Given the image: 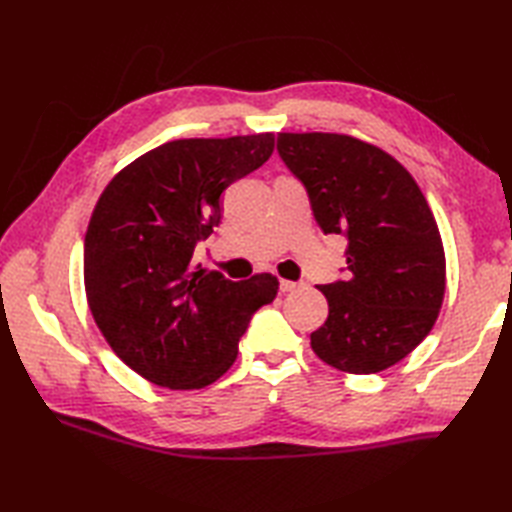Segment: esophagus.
I'll return each mask as SVG.
<instances>
[{
	"label": "esophagus",
	"instance_id": "esophagus-1",
	"mask_svg": "<svg viewBox=\"0 0 512 512\" xmlns=\"http://www.w3.org/2000/svg\"><path fill=\"white\" fill-rule=\"evenodd\" d=\"M279 288H281V292H295V290H299V288H301V284H297V281H288V279H281V284H279Z\"/></svg>",
	"mask_w": 512,
	"mask_h": 512
}]
</instances>
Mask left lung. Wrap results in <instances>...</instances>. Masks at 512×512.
<instances>
[{"label":"left lung","mask_w":512,"mask_h":512,"mask_svg":"<svg viewBox=\"0 0 512 512\" xmlns=\"http://www.w3.org/2000/svg\"><path fill=\"white\" fill-rule=\"evenodd\" d=\"M325 235L347 239L343 281L321 286L330 314L310 345L347 374H376L422 343L438 319L447 259L427 198L400 162L345 134H277Z\"/></svg>","instance_id":"left-lung-1"}]
</instances>
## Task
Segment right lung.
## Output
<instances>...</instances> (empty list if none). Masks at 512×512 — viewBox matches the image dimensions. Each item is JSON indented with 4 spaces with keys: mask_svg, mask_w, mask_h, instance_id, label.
<instances>
[{
    "mask_svg": "<svg viewBox=\"0 0 512 512\" xmlns=\"http://www.w3.org/2000/svg\"><path fill=\"white\" fill-rule=\"evenodd\" d=\"M273 134L182 138L129 162L96 202L83 248L85 295L114 354L167 389L228 372L253 314L277 297L270 273L228 281L193 264L220 224V195L264 165Z\"/></svg>",
    "mask_w": 512,
    "mask_h": 512,
    "instance_id": "1",
    "label": "right lung"
}]
</instances>
